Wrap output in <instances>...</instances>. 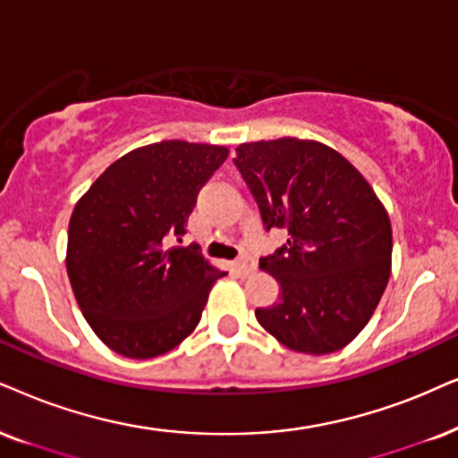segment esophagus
<instances>
[{"instance_id":"esophagus-1","label":"esophagus","mask_w":458,"mask_h":458,"mask_svg":"<svg viewBox=\"0 0 458 458\" xmlns=\"http://www.w3.org/2000/svg\"><path fill=\"white\" fill-rule=\"evenodd\" d=\"M234 268L241 276H249L253 270H256V264H253L249 258H241V259H236V262H234Z\"/></svg>"}]
</instances>
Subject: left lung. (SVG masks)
<instances>
[{
  "label": "left lung",
  "instance_id": "obj_1",
  "mask_svg": "<svg viewBox=\"0 0 458 458\" xmlns=\"http://www.w3.org/2000/svg\"><path fill=\"white\" fill-rule=\"evenodd\" d=\"M236 169L266 230L287 245L259 259L281 300L256 317L287 349L340 351L368 326L391 276V219L366 177L343 154L310 139L241 143Z\"/></svg>",
  "mask_w": 458,
  "mask_h": 458
}]
</instances>
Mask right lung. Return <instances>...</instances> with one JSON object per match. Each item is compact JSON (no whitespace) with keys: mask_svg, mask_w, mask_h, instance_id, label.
I'll return each instance as SVG.
<instances>
[{"mask_svg":"<svg viewBox=\"0 0 458 458\" xmlns=\"http://www.w3.org/2000/svg\"><path fill=\"white\" fill-rule=\"evenodd\" d=\"M228 148L160 141L124 154L75 202L67 275L92 332L118 355L169 352L199 326L224 270L199 247H169Z\"/></svg>","mask_w":458,"mask_h":458,"instance_id":"obj_1","label":"right lung"}]
</instances>
